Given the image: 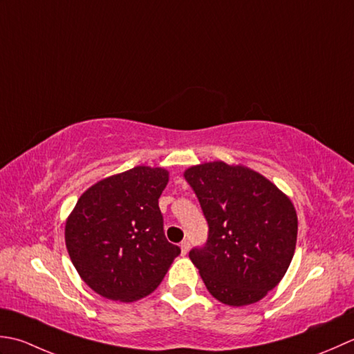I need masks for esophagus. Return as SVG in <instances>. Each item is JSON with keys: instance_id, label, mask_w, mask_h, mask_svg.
<instances>
[{"instance_id": "34e87169", "label": "esophagus", "mask_w": 354, "mask_h": 354, "mask_svg": "<svg viewBox=\"0 0 354 354\" xmlns=\"http://www.w3.org/2000/svg\"><path fill=\"white\" fill-rule=\"evenodd\" d=\"M189 246H191L189 241H186V240L180 243V249H182V254H183V255L187 254V250H189Z\"/></svg>"}]
</instances>
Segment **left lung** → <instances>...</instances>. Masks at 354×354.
I'll return each mask as SVG.
<instances>
[{
	"label": "left lung",
	"instance_id": "8db88e82",
	"mask_svg": "<svg viewBox=\"0 0 354 354\" xmlns=\"http://www.w3.org/2000/svg\"><path fill=\"white\" fill-rule=\"evenodd\" d=\"M207 221V240L189 252L201 279L223 304L241 307L275 288L297 246V211L258 172L225 162L185 171Z\"/></svg>",
	"mask_w": 354,
	"mask_h": 354
}]
</instances>
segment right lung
Wrapping results in <instances>:
<instances>
[{"mask_svg": "<svg viewBox=\"0 0 354 354\" xmlns=\"http://www.w3.org/2000/svg\"><path fill=\"white\" fill-rule=\"evenodd\" d=\"M167 183V169L136 167L93 185L70 214L71 263L104 298L133 302L147 297L180 254L165 236L158 207Z\"/></svg>", "mask_w": 354, "mask_h": 354, "instance_id": "right-lung-1", "label": "right lung"}]
</instances>
